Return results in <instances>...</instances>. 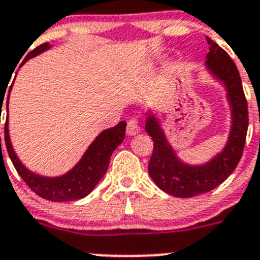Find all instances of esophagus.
<instances>
[{
	"mask_svg": "<svg viewBox=\"0 0 260 260\" xmlns=\"http://www.w3.org/2000/svg\"><path fill=\"white\" fill-rule=\"evenodd\" d=\"M140 132V121L137 118H131L127 123V133L129 136H135Z\"/></svg>",
	"mask_w": 260,
	"mask_h": 260,
	"instance_id": "1",
	"label": "esophagus"
}]
</instances>
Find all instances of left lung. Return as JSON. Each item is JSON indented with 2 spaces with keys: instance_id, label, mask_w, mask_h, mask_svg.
<instances>
[{
  "instance_id": "1",
  "label": "left lung",
  "mask_w": 260,
  "mask_h": 260,
  "mask_svg": "<svg viewBox=\"0 0 260 260\" xmlns=\"http://www.w3.org/2000/svg\"><path fill=\"white\" fill-rule=\"evenodd\" d=\"M206 39L210 45L206 66L216 79L224 83L232 109V128L224 150L206 165H185L168 144L155 116H149L145 124V129L154 142L153 154L147 166L149 174L163 191L180 198H191L207 193L225 181L237 167L246 141L249 113L240 72L224 49L209 37Z\"/></svg>"
}]
</instances>
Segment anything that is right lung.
<instances>
[{"label": "right lung", "instance_id": "obj_1", "mask_svg": "<svg viewBox=\"0 0 260 260\" xmlns=\"http://www.w3.org/2000/svg\"><path fill=\"white\" fill-rule=\"evenodd\" d=\"M49 48H50V45L48 43L41 44L28 53L23 63L27 62L29 58L43 53ZM4 93H2V98H5ZM9 95H10V93H9ZM2 104H4V100L1 101V111ZM8 106L9 98L6 100V110H9ZM8 124L9 123L6 120V123H5V144H6V149H8L11 162H13L16 172L23 179V181L29 186L31 190H34L37 196H40L44 200L51 201V202H67V201H76L86 197L100 182V180L104 177L107 168H109L110 156L124 140L127 123L120 121L115 127L105 129L104 132L100 133L97 139L88 147V150L80 159V162L75 166L70 172L59 177L40 176V175H36L27 170L22 165V162L16 156L13 146H11Z\"/></svg>", "mask_w": 260, "mask_h": 260}]
</instances>
